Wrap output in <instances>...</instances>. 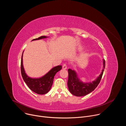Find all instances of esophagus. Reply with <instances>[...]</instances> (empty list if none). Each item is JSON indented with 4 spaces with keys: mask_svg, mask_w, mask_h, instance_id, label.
Returning a JSON list of instances; mask_svg holds the SVG:
<instances>
[{
    "mask_svg": "<svg viewBox=\"0 0 126 126\" xmlns=\"http://www.w3.org/2000/svg\"><path fill=\"white\" fill-rule=\"evenodd\" d=\"M67 65H66V64H64L63 65V66H62V68L64 69V70H65V69H67Z\"/></svg>",
    "mask_w": 126,
    "mask_h": 126,
    "instance_id": "1",
    "label": "esophagus"
}]
</instances>
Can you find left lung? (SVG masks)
Returning <instances> with one entry per match:
<instances>
[{"mask_svg":"<svg viewBox=\"0 0 126 126\" xmlns=\"http://www.w3.org/2000/svg\"><path fill=\"white\" fill-rule=\"evenodd\" d=\"M105 67V61L103 59V69L101 74L92 82L83 83L77 77L76 71L69 69L68 87L70 93L74 96L81 97L92 92L98 86L101 80Z\"/></svg>","mask_w":126,"mask_h":126,"instance_id":"left-lung-1","label":"left lung"}]
</instances>
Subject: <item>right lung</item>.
Instances as JSON below:
<instances>
[{"label": "right lung", "mask_w": 126, "mask_h": 126, "mask_svg": "<svg viewBox=\"0 0 126 126\" xmlns=\"http://www.w3.org/2000/svg\"><path fill=\"white\" fill-rule=\"evenodd\" d=\"M48 37L42 36L38 38L34 39L33 40H37ZM23 53L21 60V73L24 81L27 84L29 88L33 92L40 95H44L47 93L51 88L53 79L55 74L62 69L61 65H58L51 69L44 76L39 78H32L28 77L26 74L23 65Z\"/></svg>", "instance_id": "obj_1"}]
</instances>
